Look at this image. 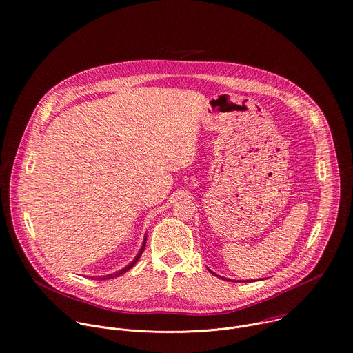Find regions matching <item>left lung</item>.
Returning a JSON list of instances; mask_svg holds the SVG:
<instances>
[{
    "instance_id": "8db88e82",
    "label": "left lung",
    "mask_w": 353,
    "mask_h": 353,
    "mask_svg": "<svg viewBox=\"0 0 353 353\" xmlns=\"http://www.w3.org/2000/svg\"><path fill=\"white\" fill-rule=\"evenodd\" d=\"M210 272H211V274H214V275H215V276H219V275H216V274H215V272H212V271H211V270H210ZM223 279H225V278H223ZM247 282H250V281H247Z\"/></svg>"
}]
</instances>
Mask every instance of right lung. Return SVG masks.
<instances>
[{
	"label": "right lung",
	"mask_w": 353,
	"mask_h": 353,
	"mask_svg": "<svg viewBox=\"0 0 353 353\" xmlns=\"http://www.w3.org/2000/svg\"><path fill=\"white\" fill-rule=\"evenodd\" d=\"M145 243H146V236L143 237V241H142V245H141V248H139V251H138V254L135 256V259H134L127 267H124V268H121V270H119V271H116V272H113V274H108V275H103V276H99V279H112V278L120 276V275H123L124 272H127L128 270H131V268L137 264V261L139 260V257H141V254H142V251H143V248H145ZM90 278H94V276H90Z\"/></svg>",
	"instance_id": "right-lung-1"
}]
</instances>
